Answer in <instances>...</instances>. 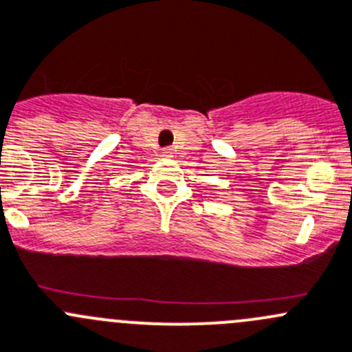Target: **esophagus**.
<instances>
[{
  "label": "esophagus",
  "instance_id": "esophagus-1",
  "mask_svg": "<svg viewBox=\"0 0 352 352\" xmlns=\"http://www.w3.org/2000/svg\"><path fill=\"white\" fill-rule=\"evenodd\" d=\"M163 156H166V158H172V156H173V149L172 148L163 149Z\"/></svg>",
  "mask_w": 352,
  "mask_h": 352
}]
</instances>
